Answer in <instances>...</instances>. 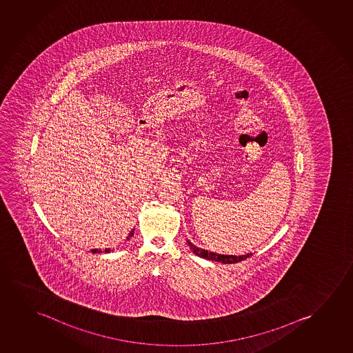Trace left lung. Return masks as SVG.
Wrapping results in <instances>:
<instances>
[{"instance_id": "1", "label": "left lung", "mask_w": 353, "mask_h": 353, "mask_svg": "<svg viewBox=\"0 0 353 353\" xmlns=\"http://www.w3.org/2000/svg\"><path fill=\"white\" fill-rule=\"evenodd\" d=\"M188 242V246L192 251L196 254V256L205 258L208 261H219L223 264H234V263H239V261H245L247 258H250L252 256V253L245 254V256H225V254H218L214 252H210L208 250H203V248H199V247L194 246L192 242L187 240Z\"/></svg>"}]
</instances>
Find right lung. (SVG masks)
<instances>
[{
    "label": "right lung",
    "instance_id": "1",
    "mask_svg": "<svg viewBox=\"0 0 353 353\" xmlns=\"http://www.w3.org/2000/svg\"><path fill=\"white\" fill-rule=\"evenodd\" d=\"M132 235H134V230H131L130 234H129V236L126 237V239L129 240V239H130V237L132 236ZM92 253H101V251H97V250H92ZM105 252H106V253H108V252H111V248H106V250H105Z\"/></svg>",
    "mask_w": 353,
    "mask_h": 353
}]
</instances>
